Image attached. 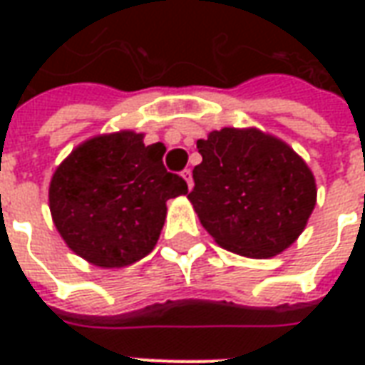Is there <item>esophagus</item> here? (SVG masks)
Returning <instances> with one entry per match:
<instances>
[{"mask_svg": "<svg viewBox=\"0 0 365 365\" xmlns=\"http://www.w3.org/2000/svg\"><path fill=\"white\" fill-rule=\"evenodd\" d=\"M182 178H183V182L187 183V190L191 191V187H193V178H191V170H183Z\"/></svg>", "mask_w": 365, "mask_h": 365, "instance_id": "esophagus-1", "label": "esophagus"}]
</instances>
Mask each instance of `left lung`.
<instances>
[{
    "label": "left lung",
    "instance_id": "obj_1",
    "mask_svg": "<svg viewBox=\"0 0 365 365\" xmlns=\"http://www.w3.org/2000/svg\"><path fill=\"white\" fill-rule=\"evenodd\" d=\"M187 199L217 245L246 258H272L305 230L317 205L307 162L282 138L256 127H225L197 140Z\"/></svg>",
    "mask_w": 365,
    "mask_h": 365
}]
</instances>
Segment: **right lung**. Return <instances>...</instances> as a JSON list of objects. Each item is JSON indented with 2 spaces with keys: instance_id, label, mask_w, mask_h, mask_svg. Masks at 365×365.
Returning a JSON list of instances; mask_svg holds the SVG:
<instances>
[{
  "instance_id": "right-lung-1",
  "label": "right lung",
  "mask_w": 365,
  "mask_h": 365,
  "mask_svg": "<svg viewBox=\"0 0 365 365\" xmlns=\"http://www.w3.org/2000/svg\"><path fill=\"white\" fill-rule=\"evenodd\" d=\"M166 146L130 128L78 144L48 185L52 222L74 254L103 269L127 268L154 250L168 199L187 183L162 164Z\"/></svg>"
}]
</instances>
